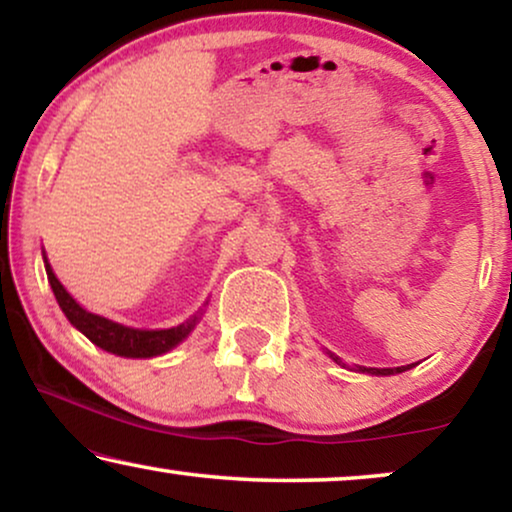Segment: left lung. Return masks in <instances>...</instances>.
Listing matches in <instances>:
<instances>
[{"label":"left lung","instance_id":"1","mask_svg":"<svg viewBox=\"0 0 512 512\" xmlns=\"http://www.w3.org/2000/svg\"><path fill=\"white\" fill-rule=\"evenodd\" d=\"M338 361V359H335ZM340 363V361H338ZM410 366H403V368H361L363 373H373V375H394V373H403V370H408Z\"/></svg>","mask_w":512,"mask_h":512}]
</instances>
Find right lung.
<instances>
[{
    "mask_svg": "<svg viewBox=\"0 0 512 512\" xmlns=\"http://www.w3.org/2000/svg\"><path fill=\"white\" fill-rule=\"evenodd\" d=\"M46 275L55 293V300H58L65 317L72 321L93 345L107 349L111 354L128 356V359H146V356L165 354L170 352L172 347H177L179 342L193 331L195 321H198V317H193L191 321H186V324H181L177 328H167V331H137V328L114 324V321L83 310V307L65 291V286L58 282V277L53 275L51 265L48 263Z\"/></svg>",
    "mask_w": 512,
    "mask_h": 512,
    "instance_id": "right-lung-1",
    "label": "right lung"
}]
</instances>
